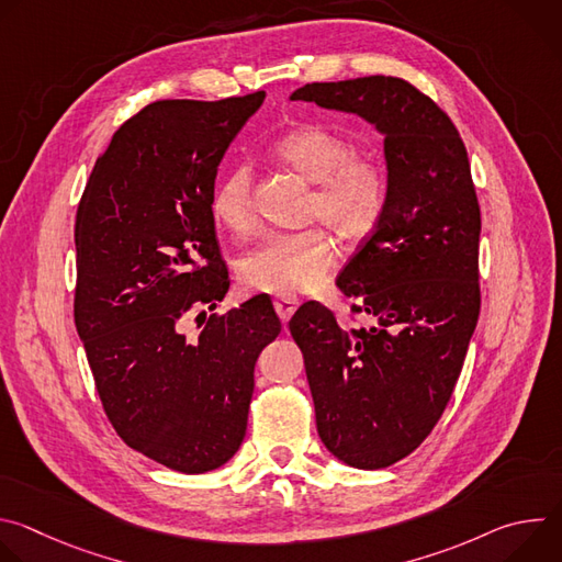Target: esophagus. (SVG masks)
Segmentation results:
<instances>
[{"label":"esophagus","mask_w":562,"mask_h":562,"mask_svg":"<svg viewBox=\"0 0 562 562\" xmlns=\"http://www.w3.org/2000/svg\"><path fill=\"white\" fill-rule=\"evenodd\" d=\"M297 304H300V300H297L295 295H278V297L273 300V306H276V311H278L282 323H289L291 315H293L295 308H297Z\"/></svg>","instance_id":"obj_1"}]
</instances>
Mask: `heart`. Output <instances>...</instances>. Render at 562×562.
<instances>
[{
  "mask_svg": "<svg viewBox=\"0 0 562 562\" xmlns=\"http://www.w3.org/2000/svg\"><path fill=\"white\" fill-rule=\"evenodd\" d=\"M284 167L313 184L306 220H323L347 243L367 237L386 206L389 180L380 162L356 155L353 144L323 126H302L273 144ZM213 217L235 235L256 228L254 173L249 165L231 167L211 195ZM338 260L336 243L323 228L276 233L239 260L245 286L262 293H306L323 286Z\"/></svg>",
  "mask_w": 562,
  "mask_h": 562,
  "instance_id": "1",
  "label": "heart"
}]
</instances>
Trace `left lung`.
I'll return each instance as SVG.
<instances>
[{
    "label": "left lung",
    "instance_id": "1",
    "mask_svg": "<svg viewBox=\"0 0 562 562\" xmlns=\"http://www.w3.org/2000/svg\"><path fill=\"white\" fill-rule=\"evenodd\" d=\"M291 100L356 113L384 135L386 206L338 276L369 325L304 302L289 331L304 356L319 440L356 469L409 456L440 420L477 313L480 206L449 115L400 77L313 82Z\"/></svg>",
    "mask_w": 562,
    "mask_h": 562
}]
</instances>
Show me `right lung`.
Returning a JSON list of instances; mask_svg holds the SVG:
<instances>
[{
  "instance_id": "right-lung-1",
  "label": "right lung",
  "mask_w": 562,
  "mask_h": 562,
  "mask_svg": "<svg viewBox=\"0 0 562 562\" xmlns=\"http://www.w3.org/2000/svg\"><path fill=\"white\" fill-rule=\"evenodd\" d=\"M262 102L265 91L144 106L77 206L75 327L102 407L131 449L182 473L217 469L243 445L258 356L282 331L269 295L202 311L231 284L211 213L217 167Z\"/></svg>"
}]
</instances>
